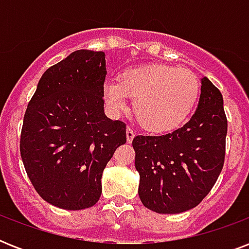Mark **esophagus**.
I'll list each match as a JSON object with an SVG mask.
<instances>
[{"label":"esophagus","instance_id":"1","mask_svg":"<svg viewBox=\"0 0 249 249\" xmlns=\"http://www.w3.org/2000/svg\"><path fill=\"white\" fill-rule=\"evenodd\" d=\"M134 136H136V134H134V132H133L132 129H130V128L126 129V141H128L129 143L132 142L133 138H134Z\"/></svg>","mask_w":249,"mask_h":249}]
</instances>
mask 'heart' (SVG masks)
I'll list each match as a JSON object with an SVG mask.
<instances>
[{"mask_svg":"<svg viewBox=\"0 0 249 249\" xmlns=\"http://www.w3.org/2000/svg\"><path fill=\"white\" fill-rule=\"evenodd\" d=\"M200 83L190 70L166 64L129 68L117 81L103 86V99L112 112L126 108V97L133 99L138 124L150 133L166 134L182 128L196 107Z\"/></svg>","mask_w":249,"mask_h":249,"instance_id":"heart-1","label":"heart"}]
</instances>
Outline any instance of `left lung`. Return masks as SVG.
<instances>
[{
  "mask_svg": "<svg viewBox=\"0 0 249 249\" xmlns=\"http://www.w3.org/2000/svg\"><path fill=\"white\" fill-rule=\"evenodd\" d=\"M200 83L196 112L187 124L164 136L133 138L138 195L156 213L176 214L195 208L224 166L228 134L224 98L205 76Z\"/></svg>",
  "mask_w": 249,
  "mask_h": 249,
  "instance_id": "1",
  "label": "left lung"
}]
</instances>
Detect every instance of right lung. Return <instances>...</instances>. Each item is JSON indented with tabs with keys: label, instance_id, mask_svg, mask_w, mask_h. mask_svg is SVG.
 Listing matches in <instances>:
<instances>
[{
	"label": "right lung",
	"instance_id": "right-lung-1",
	"mask_svg": "<svg viewBox=\"0 0 249 249\" xmlns=\"http://www.w3.org/2000/svg\"><path fill=\"white\" fill-rule=\"evenodd\" d=\"M106 75L105 53L76 50L44 72L25 111V172L38 195L58 208L97 204L103 170L126 142L124 123L105 113Z\"/></svg>",
	"mask_w": 249,
	"mask_h": 249
}]
</instances>
